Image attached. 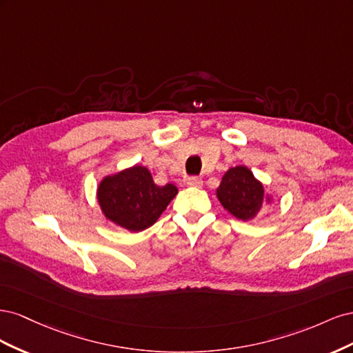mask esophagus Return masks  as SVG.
<instances>
[{"mask_svg":"<svg viewBox=\"0 0 353 353\" xmlns=\"http://www.w3.org/2000/svg\"><path fill=\"white\" fill-rule=\"evenodd\" d=\"M187 184L191 185V187H201L203 181H201V178H199V176H190V178L187 179Z\"/></svg>","mask_w":353,"mask_h":353,"instance_id":"34e87169","label":"esophagus"}]
</instances>
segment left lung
Segmentation results:
<instances>
[{
    "instance_id": "left-lung-1",
    "label": "left lung",
    "mask_w": 353,
    "mask_h": 353,
    "mask_svg": "<svg viewBox=\"0 0 353 353\" xmlns=\"http://www.w3.org/2000/svg\"><path fill=\"white\" fill-rule=\"evenodd\" d=\"M216 194L222 206L243 221L253 218L263 205V187L245 166L228 169Z\"/></svg>"
}]
</instances>
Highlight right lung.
<instances>
[{"mask_svg": "<svg viewBox=\"0 0 353 353\" xmlns=\"http://www.w3.org/2000/svg\"><path fill=\"white\" fill-rule=\"evenodd\" d=\"M176 193L174 184L156 185L148 169L137 165L105 176L97 197L105 218L137 232L152 227Z\"/></svg>", "mask_w": 353, "mask_h": 353, "instance_id": "1", "label": "right lung"}]
</instances>
